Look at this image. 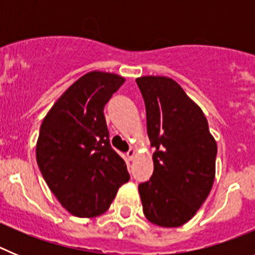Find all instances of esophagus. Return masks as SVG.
<instances>
[{
  "mask_svg": "<svg viewBox=\"0 0 255 255\" xmlns=\"http://www.w3.org/2000/svg\"><path fill=\"white\" fill-rule=\"evenodd\" d=\"M135 154H136V153H135L134 149H130L129 152L126 153V155H128V158H129V161H134Z\"/></svg>",
  "mask_w": 255,
  "mask_h": 255,
  "instance_id": "obj_1",
  "label": "esophagus"
}]
</instances>
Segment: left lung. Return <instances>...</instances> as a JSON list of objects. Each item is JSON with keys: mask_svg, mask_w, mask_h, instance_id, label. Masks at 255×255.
<instances>
[{"mask_svg": "<svg viewBox=\"0 0 255 255\" xmlns=\"http://www.w3.org/2000/svg\"><path fill=\"white\" fill-rule=\"evenodd\" d=\"M154 171L139 185L143 212L157 226L186 224L213 186L217 144L208 121L173 79L140 76Z\"/></svg>", "mask_w": 255, "mask_h": 255, "instance_id": "left-lung-1", "label": "left lung"}]
</instances>
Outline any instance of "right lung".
<instances>
[{
    "label": "right lung",
    "instance_id": "obj_1",
    "mask_svg": "<svg viewBox=\"0 0 255 255\" xmlns=\"http://www.w3.org/2000/svg\"><path fill=\"white\" fill-rule=\"evenodd\" d=\"M124 82L117 74L87 73L56 101L40 125L39 170L61 206L76 217L103 215L130 179L125 161L110 144L103 114Z\"/></svg>",
    "mask_w": 255,
    "mask_h": 255
}]
</instances>
